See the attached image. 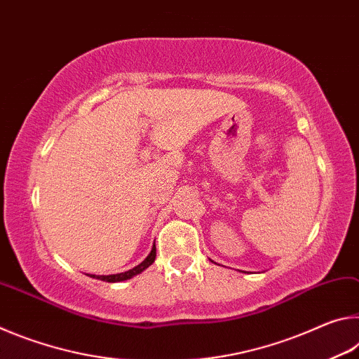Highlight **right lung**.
Returning a JSON list of instances; mask_svg holds the SVG:
<instances>
[{"label":"right lung","instance_id":"add662e5","mask_svg":"<svg viewBox=\"0 0 359 359\" xmlns=\"http://www.w3.org/2000/svg\"><path fill=\"white\" fill-rule=\"evenodd\" d=\"M155 257H156V248H155V244H154V247H151V252L149 253V257L145 258L141 264H137L136 267H133V269L126 271V272H120V274H111V276H93V274H90V277L98 278V280L111 282V283L128 280V278L135 277V276H137V274H141L142 271L147 269V267H149V266L155 261Z\"/></svg>","mask_w":359,"mask_h":359}]
</instances>
